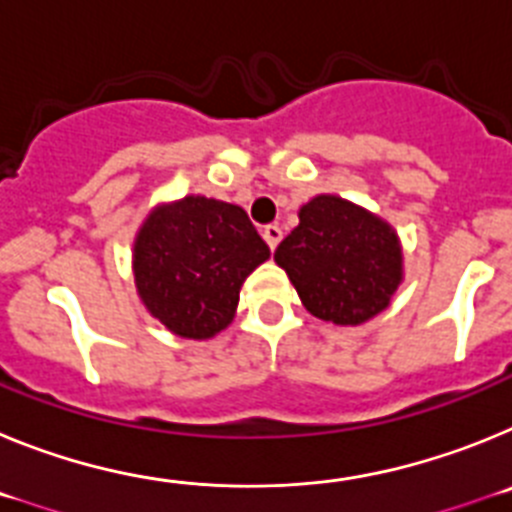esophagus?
Instances as JSON below:
<instances>
[{
    "label": "esophagus",
    "instance_id": "34e87169",
    "mask_svg": "<svg viewBox=\"0 0 512 512\" xmlns=\"http://www.w3.org/2000/svg\"><path fill=\"white\" fill-rule=\"evenodd\" d=\"M261 235H264L266 246L274 251V248L279 246V241H282V228H279V225H274V223L264 225V228H261Z\"/></svg>",
    "mask_w": 512,
    "mask_h": 512
}]
</instances>
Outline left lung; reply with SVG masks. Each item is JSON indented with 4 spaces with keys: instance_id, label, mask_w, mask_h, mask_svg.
I'll use <instances>...</instances> for the list:
<instances>
[{
    "instance_id": "obj_1",
    "label": "left lung",
    "mask_w": 512,
    "mask_h": 512,
    "mask_svg": "<svg viewBox=\"0 0 512 512\" xmlns=\"http://www.w3.org/2000/svg\"><path fill=\"white\" fill-rule=\"evenodd\" d=\"M277 264L302 305L320 320L359 325L390 305L402 279L395 230L361 207L320 194L300 210V225L279 243Z\"/></svg>"
}]
</instances>
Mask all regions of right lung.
Segmentation results:
<instances>
[{
  "label": "right lung",
  "instance_id": "1",
  "mask_svg": "<svg viewBox=\"0 0 512 512\" xmlns=\"http://www.w3.org/2000/svg\"><path fill=\"white\" fill-rule=\"evenodd\" d=\"M269 259L243 207L184 197L148 215L135 241L143 305L176 336L212 338L233 320L241 287Z\"/></svg>",
  "mask_w": 512,
  "mask_h": 512
}]
</instances>
